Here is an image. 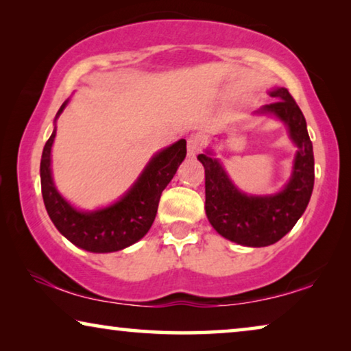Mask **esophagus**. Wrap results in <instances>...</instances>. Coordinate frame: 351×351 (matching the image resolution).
Instances as JSON below:
<instances>
[{"instance_id": "obj_1", "label": "esophagus", "mask_w": 351, "mask_h": 351, "mask_svg": "<svg viewBox=\"0 0 351 351\" xmlns=\"http://www.w3.org/2000/svg\"><path fill=\"white\" fill-rule=\"evenodd\" d=\"M202 145L203 138L200 135H191V137L187 138V156H189V158H195L198 151L202 149Z\"/></svg>"}]
</instances>
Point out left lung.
Segmentation results:
<instances>
[{
  "mask_svg": "<svg viewBox=\"0 0 351 351\" xmlns=\"http://www.w3.org/2000/svg\"><path fill=\"white\" fill-rule=\"evenodd\" d=\"M269 96L276 101L260 107L254 114L279 119L296 146L291 175L279 192L247 195L233 184L213 149L197 156L205 167V209L209 223L228 241L247 247L274 244L295 227L309 205L315 178L313 149L304 114L287 88H271Z\"/></svg>",
  "mask_w": 351,
  "mask_h": 351,
  "instance_id": "1",
  "label": "left lung"
}]
</instances>
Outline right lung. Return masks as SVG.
<instances>
[{
    "mask_svg": "<svg viewBox=\"0 0 351 351\" xmlns=\"http://www.w3.org/2000/svg\"><path fill=\"white\" fill-rule=\"evenodd\" d=\"M69 101L71 99L64 101L56 113L53 132L42 151L40 187L45 209L58 232L77 247L94 254L123 250L140 241L153 226L160 193L186 158V140L181 138L158 151L119 200L93 211H83L61 195L51 175V146L56 137V119Z\"/></svg>",
    "mask_w": 351,
    "mask_h": 351,
    "instance_id": "right-lung-1",
    "label": "right lung"
}]
</instances>
